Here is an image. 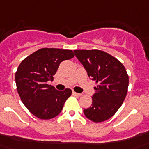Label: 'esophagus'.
Instances as JSON below:
<instances>
[{
	"label": "esophagus",
	"instance_id": "obj_1",
	"mask_svg": "<svg viewBox=\"0 0 149 149\" xmlns=\"http://www.w3.org/2000/svg\"><path fill=\"white\" fill-rule=\"evenodd\" d=\"M72 93H73V94H74V95H77V96H78V97L81 96V95H82L81 93H76V92H74V91H73V92H72Z\"/></svg>",
	"mask_w": 149,
	"mask_h": 149
}]
</instances>
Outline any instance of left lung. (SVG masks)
<instances>
[{
    "label": "left lung",
    "mask_w": 149,
    "mask_h": 149,
    "mask_svg": "<svg viewBox=\"0 0 149 149\" xmlns=\"http://www.w3.org/2000/svg\"><path fill=\"white\" fill-rule=\"evenodd\" d=\"M75 56L87 74L96 81L92 105L84 114L94 123L106 121L114 115L125 99L129 78L121 62L100 50H75Z\"/></svg>",
    "instance_id": "left-lung-1"
}]
</instances>
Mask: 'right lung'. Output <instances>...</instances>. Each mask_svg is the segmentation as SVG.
I'll return each mask as SVG.
<instances>
[{
  "instance_id": "add662e5",
  "label": "right lung",
  "mask_w": 149,
  "mask_h": 149,
  "mask_svg": "<svg viewBox=\"0 0 149 149\" xmlns=\"http://www.w3.org/2000/svg\"><path fill=\"white\" fill-rule=\"evenodd\" d=\"M74 56L72 50L42 48L24 59L15 74L17 90L25 107L40 119L60 114L72 90L59 91L47 81H52L60 64Z\"/></svg>"
}]
</instances>
